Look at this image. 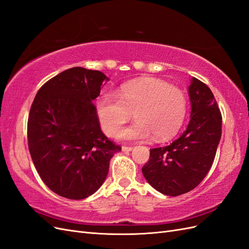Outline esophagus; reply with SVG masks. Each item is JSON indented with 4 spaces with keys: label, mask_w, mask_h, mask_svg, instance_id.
Returning <instances> with one entry per match:
<instances>
[{
    "label": "esophagus",
    "mask_w": 249,
    "mask_h": 249,
    "mask_svg": "<svg viewBox=\"0 0 249 249\" xmlns=\"http://www.w3.org/2000/svg\"><path fill=\"white\" fill-rule=\"evenodd\" d=\"M122 149H123V152H124V153H129V152H131V150L133 149V147L132 146H123L122 147Z\"/></svg>",
    "instance_id": "1"
}]
</instances>
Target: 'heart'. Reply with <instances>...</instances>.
I'll use <instances>...</instances> for the list:
<instances>
[{
    "mask_svg": "<svg viewBox=\"0 0 249 249\" xmlns=\"http://www.w3.org/2000/svg\"><path fill=\"white\" fill-rule=\"evenodd\" d=\"M187 99L182 90L159 80L127 84L114 94H103L96 102V114L105 134L115 137L134 114L133 124L120 132L125 140H155L173 136L182 126Z\"/></svg>",
    "mask_w": 249,
    "mask_h": 249,
    "instance_id": "b5f03b06",
    "label": "heart"
}]
</instances>
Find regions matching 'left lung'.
Masks as SVG:
<instances>
[{
    "mask_svg": "<svg viewBox=\"0 0 249 249\" xmlns=\"http://www.w3.org/2000/svg\"><path fill=\"white\" fill-rule=\"evenodd\" d=\"M188 94L190 122L180 136L164 147L150 149L142 167L147 183L167 196L191 191L205 178L221 138L222 117L211 89L192 77Z\"/></svg>",
    "mask_w": 249,
    "mask_h": 249,
    "instance_id": "1",
    "label": "left lung"
}]
</instances>
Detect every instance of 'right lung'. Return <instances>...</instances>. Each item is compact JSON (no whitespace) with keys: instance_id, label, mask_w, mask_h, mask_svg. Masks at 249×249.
<instances>
[{"instance_id":"obj_1","label":"right lung","mask_w":249,"mask_h":249,"mask_svg":"<svg viewBox=\"0 0 249 249\" xmlns=\"http://www.w3.org/2000/svg\"><path fill=\"white\" fill-rule=\"evenodd\" d=\"M109 78L72 67L37 92L28 118V145L34 166L60 196L83 199L105 182L109 163L122 147L101 130L93 101Z\"/></svg>"}]
</instances>
